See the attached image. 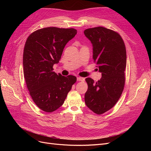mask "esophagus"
Masks as SVG:
<instances>
[{
	"label": "esophagus",
	"mask_w": 151,
	"mask_h": 151,
	"mask_svg": "<svg viewBox=\"0 0 151 151\" xmlns=\"http://www.w3.org/2000/svg\"><path fill=\"white\" fill-rule=\"evenodd\" d=\"M77 79L79 81H84L85 78H84V77H77Z\"/></svg>",
	"instance_id": "obj_1"
}]
</instances>
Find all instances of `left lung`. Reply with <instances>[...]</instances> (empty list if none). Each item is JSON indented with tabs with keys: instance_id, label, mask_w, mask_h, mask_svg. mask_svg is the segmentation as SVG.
Masks as SVG:
<instances>
[{
	"instance_id": "obj_1",
	"label": "left lung",
	"mask_w": 151,
	"mask_h": 151,
	"mask_svg": "<svg viewBox=\"0 0 151 151\" xmlns=\"http://www.w3.org/2000/svg\"><path fill=\"white\" fill-rule=\"evenodd\" d=\"M84 33L93 44V60L102 74L96 83L90 77L86 79L88 88L85 103L91 111L102 115L115 106L124 89L125 45L117 32L104 27L86 29Z\"/></svg>"
}]
</instances>
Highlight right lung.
Instances as JSON below:
<instances>
[{
  "instance_id": "add662e5",
  "label": "right lung",
  "mask_w": 151,
  "mask_h": 151,
  "mask_svg": "<svg viewBox=\"0 0 151 151\" xmlns=\"http://www.w3.org/2000/svg\"><path fill=\"white\" fill-rule=\"evenodd\" d=\"M74 28L48 27L32 33L26 40L23 52V72L29 94L40 109L51 113L64 103L77 78L53 72L60 61L65 45L74 37Z\"/></svg>"
}]
</instances>
